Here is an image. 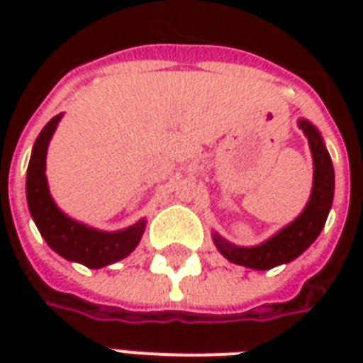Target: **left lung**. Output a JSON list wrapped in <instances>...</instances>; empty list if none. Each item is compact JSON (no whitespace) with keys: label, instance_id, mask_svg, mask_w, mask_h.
Listing matches in <instances>:
<instances>
[{"label":"left lung","instance_id":"8db88e82","mask_svg":"<svg viewBox=\"0 0 363 363\" xmlns=\"http://www.w3.org/2000/svg\"><path fill=\"white\" fill-rule=\"evenodd\" d=\"M298 128L307 137L311 156H313V188H311L309 201L288 226L281 228L275 235H271L256 247H239L213 232V241L218 252L232 264L258 271L273 269L277 265L288 264L315 242L326 224L333 203V190H335L332 158L316 125L305 118H299Z\"/></svg>","mask_w":363,"mask_h":363}]
</instances>
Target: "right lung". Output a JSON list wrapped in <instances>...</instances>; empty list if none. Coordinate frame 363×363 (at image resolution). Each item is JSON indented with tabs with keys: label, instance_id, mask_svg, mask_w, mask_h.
<instances>
[{
	"label": "right lung",
	"instance_id": "obj_1",
	"mask_svg": "<svg viewBox=\"0 0 363 363\" xmlns=\"http://www.w3.org/2000/svg\"><path fill=\"white\" fill-rule=\"evenodd\" d=\"M62 116L64 113L54 116L43 128L31 148L28 175H26L28 209L37 230L41 232L43 239L54 252H58L62 258L69 262L86 265L90 269H99L130 256L135 250L145 233L147 220L141 218L133 226L118 232H104L71 218L56 205L48 190L45 171H47L48 143L52 139Z\"/></svg>",
	"mask_w": 363,
	"mask_h": 363
}]
</instances>
